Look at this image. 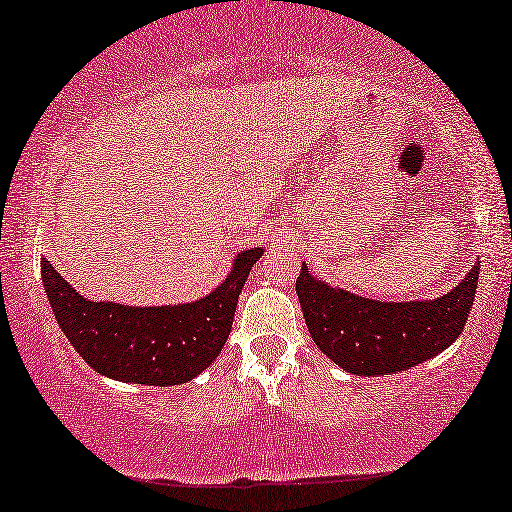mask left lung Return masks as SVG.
I'll return each mask as SVG.
<instances>
[{"instance_id": "left-lung-1", "label": "left lung", "mask_w": 512, "mask_h": 512, "mask_svg": "<svg viewBox=\"0 0 512 512\" xmlns=\"http://www.w3.org/2000/svg\"><path fill=\"white\" fill-rule=\"evenodd\" d=\"M481 263L437 300L380 302L332 288L302 263L295 290L318 348L343 371L375 377L407 371L446 350L467 325Z\"/></svg>"}]
</instances>
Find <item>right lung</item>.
Wrapping results in <instances>:
<instances>
[{"instance_id": "1", "label": "right lung", "mask_w": 512, "mask_h": 512, "mask_svg": "<svg viewBox=\"0 0 512 512\" xmlns=\"http://www.w3.org/2000/svg\"><path fill=\"white\" fill-rule=\"evenodd\" d=\"M261 247L240 251L210 295L174 306L89 302L43 258L41 277L61 332L100 375L169 387L194 380L222 352L233 313Z\"/></svg>"}]
</instances>
